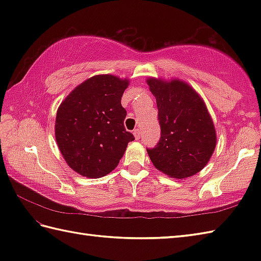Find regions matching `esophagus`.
I'll return each mask as SVG.
<instances>
[{
	"mask_svg": "<svg viewBox=\"0 0 261 261\" xmlns=\"http://www.w3.org/2000/svg\"><path fill=\"white\" fill-rule=\"evenodd\" d=\"M134 135H135V138L137 140H139L141 138V130L140 129H135L134 131Z\"/></svg>",
	"mask_w": 261,
	"mask_h": 261,
	"instance_id": "esophagus-1",
	"label": "esophagus"
}]
</instances>
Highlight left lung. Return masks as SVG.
Returning a JSON list of instances; mask_svg holds the SVG:
<instances>
[{
    "mask_svg": "<svg viewBox=\"0 0 261 261\" xmlns=\"http://www.w3.org/2000/svg\"><path fill=\"white\" fill-rule=\"evenodd\" d=\"M156 97L162 130L159 142L147 149L154 167L169 177L184 179L202 170L216 146L212 118L202 97L187 83L147 80Z\"/></svg>",
    "mask_w": 261,
    "mask_h": 261,
    "instance_id": "left-lung-1",
    "label": "left lung"
}]
</instances>
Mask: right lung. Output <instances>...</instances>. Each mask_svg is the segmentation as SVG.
Masks as SVG:
<instances>
[{"label":"right lung","mask_w":261,"mask_h":261,"mask_svg":"<svg viewBox=\"0 0 261 261\" xmlns=\"http://www.w3.org/2000/svg\"><path fill=\"white\" fill-rule=\"evenodd\" d=\"M129 81L96 75L83 82L59 105L55 136L69 167L87 178L111 173L135 140L126 131L121 98Z\"/></svg>","instance_id":"add662e5"}]
</instances>
